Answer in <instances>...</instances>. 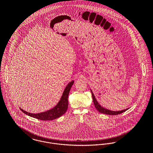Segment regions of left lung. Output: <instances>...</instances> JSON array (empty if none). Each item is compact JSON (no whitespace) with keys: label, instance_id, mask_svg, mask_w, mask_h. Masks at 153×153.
Returning <instances> with one entry per match:
<instances>
[{"label":"left lung","instance_id":"left-lung-1","mask_svg":"<svg viewBox=\"0 0 153 153\" xmlns=\"http://www.w3.org/2000/svg\"><path fill=\"white\" fill-rule=\"evenodd\" d=\"M91 89V94H92V100H93V102H94V104L95 105V108L97 109V111H98V112H101V113H102V114H107V115H118V114H121L125 111H126L127 109H129V108H127L126 109H123V110H121V111H111V110H109V109H107V108H104L103 107H102L99 103L97 101V99L95 98V95L93 93V92L92 91Z\"/></svg>","mask_w":153,"mask_h":153}]
</instances>
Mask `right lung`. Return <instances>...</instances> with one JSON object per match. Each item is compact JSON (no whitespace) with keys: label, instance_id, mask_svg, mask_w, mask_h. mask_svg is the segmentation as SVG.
<instances>
[{"label":"right lung","instance_id":"add662e5","mask_svg":"<svg viewBox=\"0 0 153 153\" xmlns=\"http://www.w3.org/2000/svg\"><path fill=\"white\" fill-rule=\"evenodd\" d=\"M74 83V81H71L66 86L63 92L62 95L61 96V99L59 100L58 104L53 107L52 108H51L48 111H44L39 113H30L27 112L20 108L21 110L26 115H27L31 117L42 120V121H51L55 120L61 117L64 114H65L68 109V95L70 91V89L72 85Z\"/></svg>","mask_w":153,"mask_h":153}]
</instances>
